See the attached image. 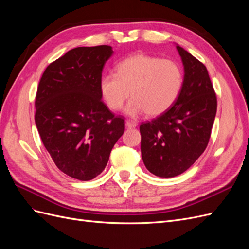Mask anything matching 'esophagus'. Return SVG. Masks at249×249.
<instances>
[{
    "label": "esophagus",
    "mask_w": 249,
    "mask_h": 249,
    "mask_svg": "<svg viewBox=\"0 0 249 249\" xmlns=\"http://www.w3.org/2000/svg\"><path fill=\"white\" fill-rule=\"evenodd\" d=\"M137 126V123L131 122V120H126L125 122V127L126 129H134V127Z\"/></svg>",
    "instance_id": "obj_1"
}]
</instances>
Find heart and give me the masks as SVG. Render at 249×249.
Instances as JSON below:
<instances>
[{"label":"heart","mask_w":249,"mask_h":249,"mask_svg":"<svg viewBox=\"0 0 249 249\" xmlns=\"http://www.w3.org/2000/svg\"><path fill=\"white\" fill-rule=\"evenodd\" d=\"M184 84L183 69L171 59L135 54L119 61L115 73L104 74L99 82L103 102L113 111L119 110L131 95L124 113L136 117L142 113L158 116L177 102Z\"/></svg>","instance_id":"1"}]
</instances>
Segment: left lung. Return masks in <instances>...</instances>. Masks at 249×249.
Masks as SVG:
<instances>
[{"instance_id": "1", "label": "left lung", "mask_w": 249, "mask_h": 249, "mask_svg": "<svg viewBox=\"0 0 249 249\" xmlns=\"http://www.w3.org/2000/svg\"><path fill=\"white\" fill-rule=\"evenodd\" d=\"M177 50L184 65L178 99L159 117L140 125L143 163L160 178L180 175L205 152L217 110L207 67L178 44Z\"/></svg>"}]
</instances>
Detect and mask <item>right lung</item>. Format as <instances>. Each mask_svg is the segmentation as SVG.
Masks as SVG:
<instances>
[{"label": "right lung", "instance_id": "1", "mask_svg": "<svg viewBox=\"0 0 249 249\" xmlns=\"http://www.w3.org/2000/svg\"><path fill=\"white\" fill-rule=\"evenodd\" d=\"M109 46L79 47L51 63L40 79L35 124L44 147L65 175L90 180L103 172L124 132V120L102 102L99 82Z\"/></svg>", "mask_w": 249, "mask_h": 249}]
</instances>
